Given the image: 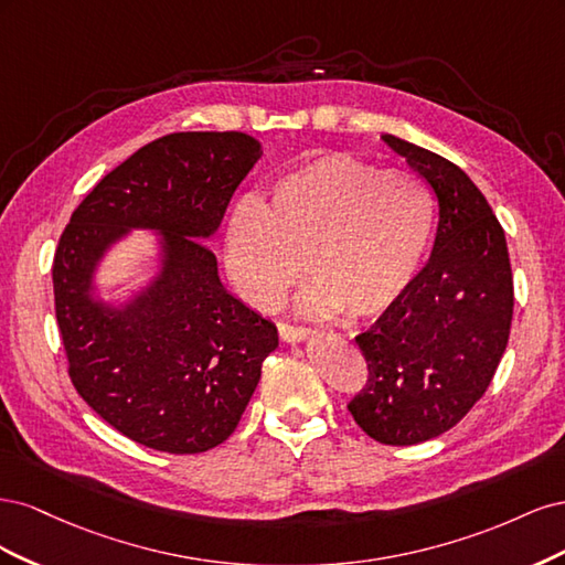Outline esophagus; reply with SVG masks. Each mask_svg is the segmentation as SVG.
<instances>
[{
    "label": "esophagus",
    "mask_w": 565,
    "mask_h": 565,
    "mask_svg": "<svg viewBox=\"0 0 565 565\" xmlns=\"http://www.w3.org/2000/svg\"><path fill=\"white\" fill-rule=\"evenodd\" d=\"M316 330L311 328H299V324H289V322H278V334L287 344H299V341H306L313 337Z\"/></svg>",
    "instance_id": "obj_1"
}]
</instances>
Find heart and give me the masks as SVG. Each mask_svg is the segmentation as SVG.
Masks as SVG:
<instances>
[{
	"label": "heart",
	"mask_w": 565,
	"mask_h": 565,
	"mask_svg": "<svg viewBox=\"0 0 565 565\" xmlns=\"http://www.w3.org/2000/svg\"><path fill=\"white\" fill-rule=\"evenodd\" d=\"M434 235V198L409 174L334 152L270 183L259 207L233 210L224 262L231 285L268 311L299 276L306 316L374 318L398 303L417 278Z\"/></svg>",
	"instance_id": "heart-1"
}]
</instances>
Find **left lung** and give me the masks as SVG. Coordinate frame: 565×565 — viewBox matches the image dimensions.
I'll list each match as a JSON object with an SVG mask.
<instances>
[{
	"label": "left lung",
	"mask_w": 565,
	"mask_h": 565,
	"mask_svg": "<svg viewBox=\"0 0 565 565\" xmlns=\"http://www.w3.org/2000/svg\"><path fill=\"white\" fill-rule=\"evenodd\" d=\"M382 141L431 185L438 228L403 299L355 337L370 377L349 409L370 438L415 446L452 429L490 386L509 341L514 280L504 231L476 183L431 150L393 134Z\"/></svg>",
	"instance_id": "1"
}]
</instances>
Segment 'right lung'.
<instances>
[{
  "label": "right lung",
  "mask_w": 565,
  "mask_h": 565,
  "mask_svg": "<svg viewBox=\"0 0 565 565\" xmlns=\"http://www.w3.org/2000/svg\"><path fill=\"white\" fill-rule=\"evenodd\" d=\"M262 158L243 131H183L136 150L82 200L54 256L71 380L94 413L146 448L195 455L224 443L278 349V328L221 285L204 241ZM131 230H152L157 266L122 300L97 273Z\"/></svg>",
  "instance_id": "1"
}]
</instances>
